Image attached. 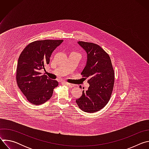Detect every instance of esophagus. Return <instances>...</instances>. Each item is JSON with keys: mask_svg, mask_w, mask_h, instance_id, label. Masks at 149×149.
I'll use <instances>...</instances> for the list:
<instances>
[{"mask_svg": "<svg viewBox=\"0 0 149 149\" xmlns=\"http://www.w3.org/2000/svg\"><path fill=\"white\" fill-rule=\"evenodd\" d=\"M65 85H67L68 86H69L70 88H72V87H74L75 85L74 84H70V83H68V82H65L64 83Z\"/></svg>", "mask_w": 149, "mask_h": 149, "instance_id": "obj_1", "label": "esophagus"}]
</instances>
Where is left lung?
I'll list each match as a JSON object with an SVG mask.
<instances>
[{"label": "left lung", "instance_id": "obj_1", "mask_svg": "<svg viewBox=\"0 0 149 149\" xmlns=\"http://www.w3.org/2000/svg\"><path fill=\"white\" fill-rule=\"evenodd\" d=\"M78 44L87 54V64L81 75L88 78L90 87L87 90H83L76 102L83 111L94 113L104 108L110 99L114 71L110 56L101 47L83 41H78Z\"/></svg>", "mask_w": 149, "mask_h": 149}]
</instances>
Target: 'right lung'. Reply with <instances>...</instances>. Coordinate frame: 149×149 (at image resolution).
Wrapping results in <instances>:
<instances>
[{"label":"right lung","mask_w":149,"mask_h":149,"mask_svg":"<svg viewBox=\"0 0 149 149\" xmlns=\"http://www.w3.org/2000/svg\"><path fill=\"white\" fill-rule=\"evenodd\" d=\"M63 40H41L31 42L20 54L17 65L16 82L17 86L34 105L44 104L51 98L54 89L58 86L56 80L46 75H40L39 71L45 70L49 64L52 52Z\"/></svg>","instance_id":"right-lung-1"}]
</instances>
